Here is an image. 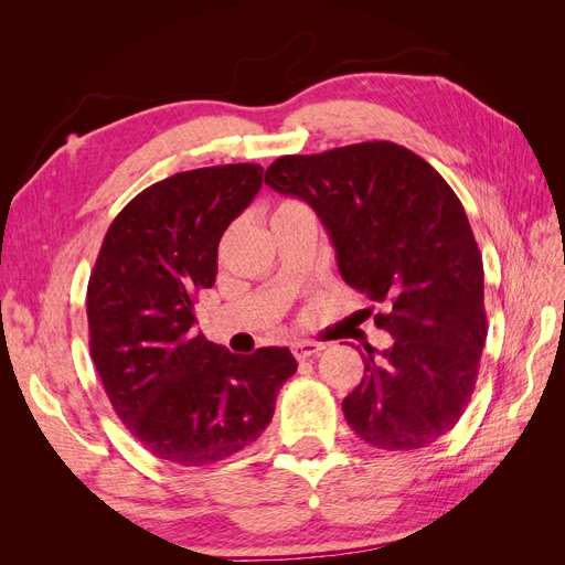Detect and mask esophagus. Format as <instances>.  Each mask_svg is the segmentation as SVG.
I'll return each instance as SVG.
<instances>
[{
  "instance_id": "esophagus-1",
  "label": "esophagus",
  "mask_w": 565,
  "mask_h": 565,
  "mask_svg": "<svg viewBox=\"0 0 565 565\" xmlns=\"http://www.w3.org/2000/svg\"><path fill=\"white\" fill-rule=\"evenodd\" d=\"M322 349H324V344H320V341H295L292 344V353L297 361H306V358L320 353Z\"/></svg>"
}]
</instances>
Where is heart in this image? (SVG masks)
Listing matches in <instances>:
<instances>
[{
	"label": "heart",
	"instance_id": "obj_1",
	"mask_svg": "<svg viewBox=\"0 0 565 565\" xmlns=\"http://www.w3.org/2000/svg\"><path fill=\"white\" fill-rule=\"evenodd\" d=\"M297 207H303V204H299V202H292V200L280 202L278 207H276V212H273V216H278V214H282V212H289V210H297Z\"/></svg>",
	"mask_w": 565,
	"mask_h": 565
}]
</instances>
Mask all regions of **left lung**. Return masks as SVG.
Returning a JSON list of instances; mask_svg holds the SVG:
<instances>
[{
    "instance_id": "1",
    "label": "left lung",
    "mask_w": 565,
    "mask_h": 565,
    "mask_svg": "<svg viewBox=\"0 0 565 565\" xmlns=\"http://www.w3.org/2000/svg\"><path fill=\"white\" fill-rule=\"evenodd\" d=\"M264 181L311 204L341 278L386 309L374 324L393 344L365 347L363 380L341 403L349 426L388 452L431 446L465 415L488 337L483 259L459 198L391 141L282 156Z\"/></svg>"
}]
</instances>
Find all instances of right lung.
<instances>
[{
    "mask_svg": "<svg viewBox=\"0 0 565 565\" xmlns=\"http://www.w3.org/2000/svg\"><path fill=\"white\" fill-rule=\"evenodd\" d=\"M262 164H218L148 185L115 216L87 287L92 361L131 436L202 467L247 448L297 372L289 349L237 355L193 332L218 241L262 188Z\"/></svg>",
    "mask_w": 565,
    "mask_h": 565,
    "instance_id": "add662e5",
    "label": "right lung"
}]
</instances>
